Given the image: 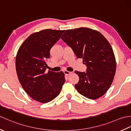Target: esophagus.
Masks as SVG:
<instances>
[{
  "label": "esophagus",
  "mask_w": 131,
  "mask_h": 131,
  "mask_svg": "<svg viewBox=\"0 0 131 131\" xmlns=\"http://www.w3.org/2000/svg\"><path fill=\"white\" fill-rule=\"evenodd\" d=\"M63 73H64V74H65V75H69V74H71V72L67 71V70H64L63 71Z\"/></svg>",
  "instance_id": "34e87169"
}]
</instances>
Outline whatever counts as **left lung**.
Listing matches in <instances>:
<instances>
[{
  "label": "left lung",
  "mask_w": 131,
  "mask_h": 131,
  "mask_svg": "<svg viewBox=\"0 0 131 131\" xmlns=\"http://www.w3.org/2000/svg\"><path fill=\"white\" fill-rule=\"evenodd\" d=\"M61 39L87 68L86 72L75 71L79 77L75 85L78 92L91 100L102 96L112 85L116 71L115 56L108 41L99 31L87 27L66 30Z\"/></svg>",
  "instance_id": "obj_1"
}]
</instances>
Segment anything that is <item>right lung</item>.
I'll use <instances>...</instances> for the list:
<instances>
[{"label":"right lung","mask_w":131,"mask_h":131,"mask_svg":"<svg viewBox=\"0 0 131 131\" xmlns=\"http://www.w3.org/2000/svg\"><path fill=\"white\" fill-rule=\"evenodd\" d=\"M63 32L46 29L33 33L17 53L16 69L19 82L27 94L39 102L47 103L55 99L65 82L62 71L46 72L50 50Z\"/></svg>","instance_id":"right-lung-1"}]
</instances>
